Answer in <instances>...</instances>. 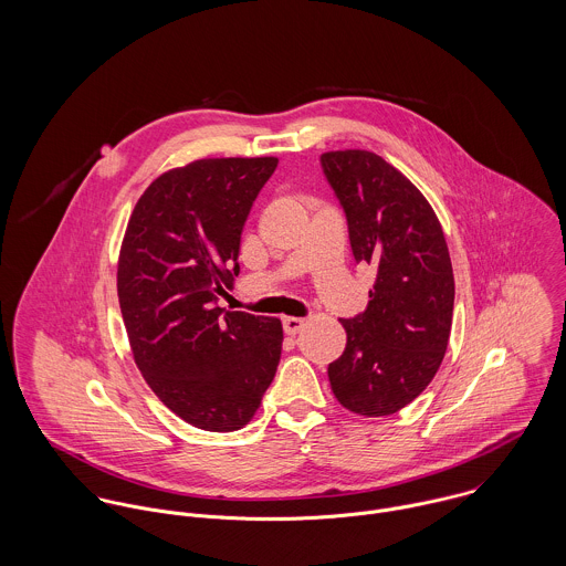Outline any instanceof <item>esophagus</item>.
Listing matches in <instances>:
<instances>
[{"instance_id": "1", "label": "esophagus", "mask_w": 566, "mask_h": 566, "mask_svg": "<svg viewBox=\"0 0 566 566\" xmlns=\"http://www.w3.org/2000/svg\"><path fill=\"white\" fill-rule=\"evenodd\" d=\"M303 328H305V321H303V318L290 316V318L283 321V331H285L287 335H296V333H301Z\"/></svg>"}]
</instances>
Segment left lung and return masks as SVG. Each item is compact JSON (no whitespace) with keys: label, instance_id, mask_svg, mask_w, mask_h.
I'll list each match as a JSON object with an SVG mask.
<instances>
[{"label":"left lung","instance_id":"8db88e82","mask_svg":"<svg viewBox=\"0 0 566 566\" xmlns=\"http://www.w3.org/2000/svg\"><path fill=\"white\" fill-rule=\"evenodd\" d=\"M353 254L377 270L368 307L342 321L346 348L328 364L342 407L390 416L436 377L453 323V268L440 220L418 187L368 150L324 153Z\"/></svg>","mask_w":566,"mask_h":566}]
</instances>
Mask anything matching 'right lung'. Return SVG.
Returning <instances> with one entry per match:
<instances>
[{"label":"right lung","mask_w":566,"mask_h":566,"mask_svg":"<svg viewBox=\"0 0 566 566\" xmlns=\"http://www.w3.org/2000/svg\"><path fill=\"white\" fill-rule=\"evenodd\" d=\"M276 157L198 159L155 178L137 200L117 261L133 359L185 422L238 431L274 379L279 318L213 307L240 274L250 207Z\"/></svg>","instance_id":"right-lung-1"}]
</instances>
